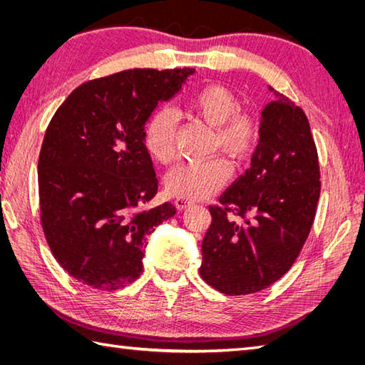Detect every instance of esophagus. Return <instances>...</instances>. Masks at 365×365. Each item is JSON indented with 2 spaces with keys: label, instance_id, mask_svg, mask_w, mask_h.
<instances>
[{
  "label": "esophagus",
  "instance_id": "obj_1",
  "mask_svg": "<svg viewBox=\"0 0 365 365\" xmlns=\"http://www.w3.org/2000/svg\"><path fill=\"white\" fill-rule=\"evenodd\" d=\"M174 204H175V207L178 208V210H185V208H188V207H191V205H195L196 202H195V200H191V199L177 197V199L174 200Z\"/></svg>",
  "mask_w": 365,
  "mask_h": 365
}]
</instances>
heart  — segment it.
Returning a JSON list of instances; mask_svg holds the SVG:
<instances>
[{"label": "heart", "mask_w": 365, "mask_h": 365, "mask_svg": "<svg viewBox=\"0 0 365 365\" xmlns=\"http://www.w3.org/2000/svg\"><path fill=\"white\" fill-rule=\"evenodd\" d=\"M185 108L216 131V144L237 160L250 157L259 141V120L251 113L240 111L238 97L221 84H210L187 98ZM177 119L166 108L155 111L144 128L147 150L160 163L175 155ZM232 166L224 157L183 161L169 173L166 188L173 196L205 199L215 195L230 177Z\"/></svg>", "instance_id": "1"}]
</instances>
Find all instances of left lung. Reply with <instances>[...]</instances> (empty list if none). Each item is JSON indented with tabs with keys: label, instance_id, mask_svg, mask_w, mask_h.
Returning <instances> with one entry per match:
<instances>
[{
	"label": "left lung",
	"instance_id": "obj_1",
	"mask_svg": "<svg viewBox=\"0 0 365 365\" xmlns=\"http://www.w3.org/2000/svg\"><path fill=\"white\" fill-rule=\"evenodd\" d=\"M268 89L274 100L262 111L251 168L224 191L220 205L208 207L200 276L226 294L260 292L292 268L320 199L319 155L306 114Z\"/></svg>",
	"mask_w": 365,
	"mask_h": 365
}]
</instances>
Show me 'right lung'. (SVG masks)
I'll return each mask as SVG.
<instances>
[{"mask_svg":"<svg viewBox=\"0 0 365 365\" xmlns=\"http://www.w3.org/2000/svg\"><path fill=\"white\" fill-rule=\"evenodd\" d=\"M195 72H119L81 84L54 113L37 165L41 220L76 281L119 290L141 276L147 238L177 212L169 202L144 208L158 191L144 128Z\"/></svg>","mask_w":365,"mask_h":365,"instance_id":"right-lung-1","label":"right lung"}]
</instances>
